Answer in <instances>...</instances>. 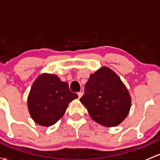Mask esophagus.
Returning a JSON list of instances; mask_svg holds the SVG:
<instances>
[{
    "instance_id": "34e87169",
    "label": "esophagus",
    "mask_w": 160,
    "mask_h": 160,
    "mask_svg": "<svg viewBox=\"0 0 160 160\" xmlns=\"http://www.w3.org/2000/svg\"><path fill=\"white\" fill-rule=\"evenodd\" d=\"M78 98H80L82 96V95H83V93H82V92H79L78 93Z\"/></svg>"
}]
</instances>
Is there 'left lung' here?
<instances>
[{
  "mask_svg": "<svg viewBox=\"0 0 160 160\" xmlns=\"http://www.w3.org/2000/svg\"><path fill=\"white\" fill-rule=\"evenodd\" d=\"M80 101L98 123L113 127L127 117L131 96L118 75L111 69L102 67L92 74Z\"/></svg>",
  "mask_w": 160,
  "mask_h": 160,
  "instance_id": "8db88e82",
  "label": "left lung"
}]
</instances>
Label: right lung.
Masks as SVG:
<instances>
[{
    "mask_svg": "<svg viewBox=\"0 0 160 160\" xmlns=\"http://www.w3.org/2000/svg\"><path fill=\"white\" fill-rule=\"evenodd\" d=\"M78 98L68 83L55 74H43L34 82L28 97V108L36 123L50 126L62 118L68 104Z\"/></svg>",
    "mask_w": 160,
    "mask_h": 160,
    "instance_id": "add662e5",
    "label": "right lung"
}]
</instances>
